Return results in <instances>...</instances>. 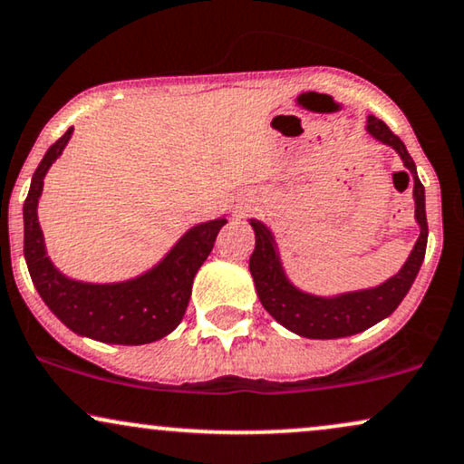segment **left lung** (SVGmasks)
Listing matches in <instances>:
<instances>
[{
    "mask_svg": "<svg viewBox=\"0 0 464 464\" xmlns=\"http://www.w3.org/2000/svg\"><path fill=\"white\" fill-rule=\"evenodd\" d=\"M366 130L374 139L381 140V143L396 150L398 156L402 158L404 167L411 173L415 220L420 225V237L409 259L401 267V272L392 276L390 280H385L383 285L372 286V289L340 293V295L334 297H319L304 293L289 283L283 263H280L272 231L263 222L250 220V227L255 228L256 244L250 255L248 266L256 286V295H259L263 308L280 325H285L286 330L297 334V336L316 340L344 338L379 324V321H383L385 316H390L398 308V304L402 302V297L411 289L415 276H418L421 267V261H424L428 242L426 198L413 158L409 156L402 140L374 115H368Z\"/></svg>",
    "mask_w": 464,
    "mask_h": 464,
    "instance_id": "left-lung-1",
    "label": "left lung"
}]
</instances>
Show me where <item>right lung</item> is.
Segmentation results:
<instances>
[{"label": "right lung", "instance_id": "obj_1", "mask_svg": "<svg viewBox=\"0 0 464 464\" xmlns=\"http://www.w3.org/2000/svg\"><path fill=\"white\" fill-rule=\"evenodd\" d=\"M72 130L74 128H68L46 151L23 205V252L32 283L51 313L79 336L111 344L154 343L171 334L184 319L192 280L212 252L216 236L227 225V218L188 228L158 266L126 283L93 285L68 278L46 256L38 222V198L43 195L46 171L62 156Z\"/></svg>", "mask_w": 464, "mask_h": 464}]
</instances>
